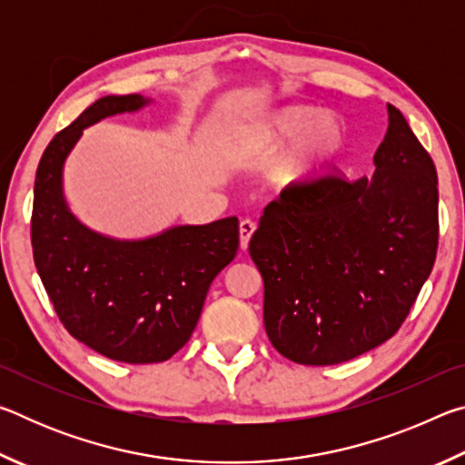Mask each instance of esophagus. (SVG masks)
Segmentation results:
<instances>
[{
    "label": "esophagus",
    "instance_id": "34e87169",
    "mask_svg": "<svg viewBox=\"0 0 465 465\" xmlns=\"http://www.w3.org/2000/svg\"><path fill=\"white\" fill-rule=\"evenodd\" d=\"M256 230V223L250 222V219H243V222L240 223V246L242 250L248 248V242L252 238V233H254Z\"/></svg>",
    "mask_w": 465,
    "mask_h": 465
}]
</instances>
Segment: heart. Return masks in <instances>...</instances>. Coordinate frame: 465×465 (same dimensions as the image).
<instances>
[{"instance_id":"1","label":"heart","mask_w":465,"mask_h":465,"mask_svg":"<svg viewBox=\"0 0 465 465\" xmlns=\"http://www.w3.org/2000/svg\"><path fill=\"white\" fill-rule=\"evenodd\" d=\"M272 166V183L279 188H299L313 183L341 160L349 147V129L341 119L322 116L312 106H287L256 124L240 147V157H271L289 143Z\"/></svg>"}]
</instances>
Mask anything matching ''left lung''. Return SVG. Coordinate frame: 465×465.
I'll return each instance as SVG.
<instances>
[{
    "mask_svg": "<svg viewBox=\"0 0 465 465\" xmlns=\"http://www.w3.org/2000/svg\"><path fill=\"white\" fill-rule=\"evenodd\" d=\"M388 114L371 178L285 188L250 240L266 334L299 365L344 363L388 341L435 264V163L404 114Z\"/></svg>",
    "mask_w": 465,
    "mask_h": 465,
    "instance_id": "8db88e82",
    "label": "left lung"
}]
</instances>
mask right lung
Instances as JSON below:
<instances>
[{
    "label": "right lung",
    "instance_id": "right-lung-1",
    "mask_svg": "<svg viewBox=\"0 0 465 465\" xmlns=\"http://www.w3.org/2000/svg\"><path fill=\"white\" fill-rule=\"evenodd\" d=\"M149 102L141 94L104 96L53 137L36 170L30 223L36 271L61 324L100 355L133 365L162 363L183 349L211 282L240 246L238 217L114 240L69 211L63 163L82 131Z\"/></svg>",
    "mask_w": 465,
    "mask_h": 465
}]
</instances>
